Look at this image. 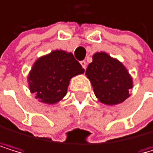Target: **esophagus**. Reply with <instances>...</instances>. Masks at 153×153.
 Here are the masks:
<instances>
[{
	"label": "esophagus",
	"mask_w": 153,
	"mask_h": 153,
	"mask_svg": "<svg viewBox=\"0 0 153 153\" xmlns=\"http://www.w3.org/2000/svg\"><path fill=\"white\" fill-rule=\"evenodd\" d=\"M80 64H81V66H82L83 69H84V70H86V68H87V63H86V61H85V60L80 61Z\"/></svg>",
	"instance_id": "1"
}]
</instances>
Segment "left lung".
<instances>
[{
	"label": "left lung",
	"instance_id": "1",
	"mask_svg": "<svg viewBox=\"0 0 153 153\" xmlns=\"http://www.w3.org/2000/svg\"><path fill=\"white\" fill-rule=\"evenodd\" d=\"M86 75L100 102L115 105L130 97L132 79L123 64L106 53H97L88 65Z\"/></svg>",
	"mask_w": 153,
	"mask_h": 153
}]
</instances>
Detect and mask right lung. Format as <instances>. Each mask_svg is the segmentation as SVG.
I'll return each instance as SVG.
<instances>
[{"mask_svg":"<svg viewBox=\"0 0 153 153\" xmlns=\"http://www.w3.org/2000/svg\"><path fill=\"white\" fill-rule=\"evenodd\" d=\"M83 73L84 69L72 53L53 51L33 65L28 76L30 91L43 103H56L66 94L71 77Z\"/></svg>","mask_w":153,"mask_h":153,"instance_id":"add662e5","label":"right lung"}]
</instances>
